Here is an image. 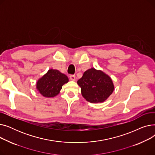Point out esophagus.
<instances>
[{
  "label": "esophagus",
  "instance_id": "obj_1",
  "mask_svg": "<svg viewBox=\"0 0 155 155\" xmlns=\"http://www.w3.org/2000/svg\"><path fill=\"white\" fill-rule=\"evenodd\" d=\"M70 78L71 80H73V81H75V75H71L70 76Z\"/></svg>",
  "mask_w": 155,
  "mask_h": 155
}]
</instances>
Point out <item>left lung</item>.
Segmentation results:
<instances>
[{"mask_svg": "<svg viewBox=\"0 0 155 155\" xmlns=\"http://www.w3.org/2000/svg\"><path fill=\"white\" fill-rule=\"evenodd\" d=\"M84 99L91 103L104 102L114 89L110 77L101 70L88 69L77 81Z\"/></svg>", "mask_w": 155, "mask_h": 155, "instance_id": "1", "label": "left lung"}]
</instances>
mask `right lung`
I'll list each match as a JSON object with an SVG mask.
<instances>
[{
	"mask_svg": "<svg viewBox=\"0 0 155 155\" xmlns=\"http://www.w3.org/2000/svg\"><path fill=\"white\" fill-rule=\"evenodd\" d=\"M68 82L67 75L57 70L50 69L38 80L36 89L45 97H54L60 93L62 86Z\"/></svg>",
	"mask_w": 155,
	"mask_h": 155,
	"instance_id": "obj_1",
	"label": "right lung"
}]
</instances>
